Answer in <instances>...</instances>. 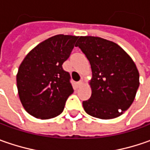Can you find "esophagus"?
<instances>
[{
  "mask_svg": "<svg viewBox=\"0 0 150 150\" xmlns=\"http://www.w3.org/2000/svg\"><path fill=\"white\" fill-rule=\"evenodd\" d=\"M83 84V80H80V81H78V87L82 86Z\"/></svg>",
  "mask_w": 150,
  "mask_h": 150,
  "instance_id": "34e87169",
  "label": "esophagus"
}]
</instances>
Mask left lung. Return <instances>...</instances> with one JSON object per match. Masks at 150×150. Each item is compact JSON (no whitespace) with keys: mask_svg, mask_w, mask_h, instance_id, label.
<instances>
[{"mask_svg":"<svg viewBox=\"0 0 150 150\" xmlns=\"http://www.w3.org/2000/svg\"><path fill=\"white\" fill-rule=\"evenodd\" d=\"M78 47L88 59L92 95L83 102L85 112L101 119L123 114L133 103L139 86L135 63L121 47L98 37H80Z\"/></svg>","mask_w":150,"mask_h":150,"instance_id":"obj_1","label":"left lung"}]
</instances>
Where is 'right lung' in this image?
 I'll return each instance as SVG.
<instances>
[{"label":"right lung","instance_id":"add662e5","mask_svg":"<svg viewBox=\"0 0 150 150\" xmlns=\"http://www.w3.org/2000/svg\"><path fill=\"white\" fill-rule=\"evenodd\" d=\"M78 37L56 35L26 55L16 75L22 106L33 117L48 119L61 114L73 93L70 74L62 68Z\"/></svg>","mask_w":150,"mask_h":150}]
</instances>
